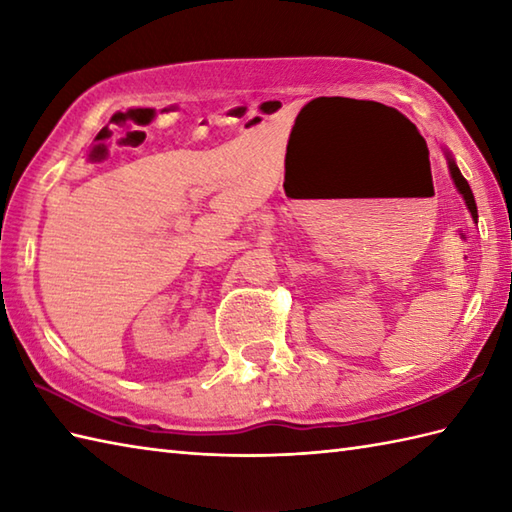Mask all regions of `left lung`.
Wrapping results in <instances>:
<instances>
[{
	"label": "left lung",
	"instance_id": "left-lung-1",
	"mask_svg": "<svg viewBox=\"0 0 512 512\" xmlns=\"http://www.w3.org/2000/svg\"><path fill=\"white\" fill-rule=\"evenodd\" d=\"M447 160H449V171H451V178L455 182V187H458V191L462 193V198L466 202V206H469V211L473 215V220L477 222V206H475V198H473V191L469 187V182H466V178L460 173L458 165H455V160L447 154Z\"/></svg>",
	"mask_w": 512,
	"mask_h": 512
}]
</instances>
